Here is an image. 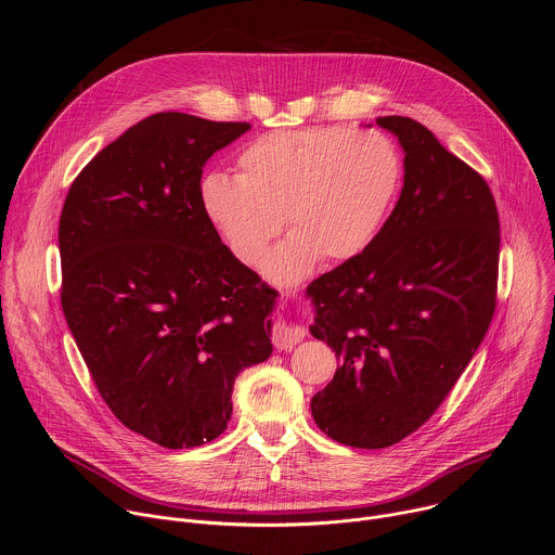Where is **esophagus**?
I'll return each instance as SVG.
<instances>
[{
    "mask_svg": "<svg viewBox=\"0 0 555 555\" xmlns=\"http://www.w3.org/2000/svg\"><path fill=\"white\" fill-rule=\"evenodd\" d=\"M305 338V330L300 325H289V323H279L272 332V343L281 351L294 349L300 340Z\"/></svg>",
    "mask_w": 555,
    "mask_h": 555,
    "instance_id": "esophagus-1",
    "label": "esophagus"
}]
</instances>
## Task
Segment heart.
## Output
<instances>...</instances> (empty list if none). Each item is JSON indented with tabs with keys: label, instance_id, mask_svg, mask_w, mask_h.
<instances>
[{
	"label": "heart",
	"instance_id": "b5f03b06",
	"mask_svg": "<svg viewBox=\"0 0 555 555\" xmlns=\"http://www.w3.org/2000/svg\"><path fill=\"white\" fill-rule=\"evenodd\" d=\"M236 167L240 176L202 178V210L246 266L263 259L285 217L292 234L266 261V274L281 285L298 283L321 259L362 255L402 184L395 144L379 131L347 127L266 133L240 151Z\"/></svg>",
	"mask_w": 555,
	"mask_h": 555
}]
</instances>
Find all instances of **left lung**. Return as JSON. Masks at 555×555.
<instances>
[{"label":"left lung","mask_w":555,"mask_h":555,"mask_svg":"<svg viewBox=\"0 0 555 555\" xmlns=\"http://www.w3.org/2000/svg\"><path fill=\"white\" fill-rule=\"evenodd\" d=\"M404 149V186L373 244L307 287L311 336L340 366L311 398L338 443L386 448L446 400L496 307L501 230L488 182L413 118L375 120Z\"/></svg>","instance_id":"8db88e82"}]
</instances>
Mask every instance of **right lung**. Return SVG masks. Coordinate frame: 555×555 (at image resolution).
Instances as JSON below:
<instances>
[{"label":"right lung","mask_w":555,"mask_h":555,"mask_svg":"<svg viewBox=\"0 0 555 555\" xmlns=\"http://www.w3.org/2000/svg\"><path fill=\"white\" fill-rule=\"evenodd\" d=\"M246 131L153 114L78 173L61 210L76 347L112 413L171 450L219 437L236 375L272 356L276 294L221 244L199 202L208 157Z\"/></svg>","instance_id":"1"}]
</instances>
